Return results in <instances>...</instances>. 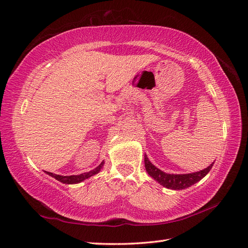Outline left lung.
Segmentation results:
<instances>
[{
  "label": "left lung",
  "instance_id": "obj_1",
  "mask_svg": "<svg viewBox=\"0 0 248 248\" xmlns=\"http://www.w3.org/2000/svg\"><path fill=\"white\" fill-rule=\"evenodd\" d=\"M144 163H145V169L146 172L150 174V176L157 180L158 183H160L163 186H166L168 189H173V190H181L186 189L188 186L194 185L197 181H200L202 178L205 177V176L209 173V170H211L213 163L210 164L207 169L200 170V172L191 173V174H167L162 172L161 170H159L154 166L151 161L148 160V158L145 156L144 158Z\"/></svg>",
  "mask_w": 248,
  "mask_h": 248
}]
</instances>
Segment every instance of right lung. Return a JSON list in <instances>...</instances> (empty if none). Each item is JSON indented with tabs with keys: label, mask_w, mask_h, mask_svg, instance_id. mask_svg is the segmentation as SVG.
I'll return each mask as SVG.
<instances>
[{
	"label": "right lung",
	"mask_w": 248,
	"mask_h": 248,
	"mask_svg": "<svg viewBox=\"0 0 248 248\" xmlns=\"http://www.w3.org/2000/svg\"><path fill=\"white\" fill-rule=\"evenodd\" d=\"M103 163L102 162L100 166H98L96 169L90 170V172L88 173H84V174H79V175H72V176H60V175H57V174H53V173H49V172H46L49 176H52V177H54L55 179H57L59 181H62V183L63 184H78V183H80V181L85 180L87 178L91 177L92 175H95L96 173H98V170H100L103 167Z\"/></svg>",
	"instance_id": "add662e5"
}]
</instances>
